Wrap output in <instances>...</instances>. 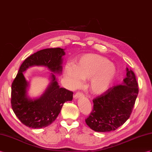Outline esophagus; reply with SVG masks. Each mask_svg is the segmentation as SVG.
Wrapping results in <instances>:
<instances>
[{
	"instance_id": "obj_1",
	"label": "esophagus",
	"mask_w": 152,
	"mask_h": 152,
	"mask_svg": "<svg viewBox=\"0 0 152 152\" xmlns=\"http://www.w3.org/2000/svg\"><path fill=\"white\" fill-rule=\"evenodd\" d=\"M82 96H83V93L80 91H77L75 94V96H74V98L77 99L78 98H80V97H82Z\"/></svg>"
}]
</instances>
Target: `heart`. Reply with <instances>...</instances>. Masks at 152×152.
Returning <instances> with one entry per match:
<instances>
[{
    "instance_id": "obj_1",
    "label": "heart",
    "mask_w": 152,
    "mask_h": 152,
    "mask_svg": "<svg viewBox=\"0 0 152 152\" xmlns=\"http://www.w3.org/2000/svg\"><path fill=\"white\" fill-rule=\"evenodd\" d=\"M115 65L107 58L98 54H88L80 57L72 66L67 65L65 74L74 87L81 84V80H89L88 87L95 94L105 92L115 78Z\"/></svg>"
}]
</instances>
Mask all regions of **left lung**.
<instances>
[{"mask_svg": "<svg viewBox=\"0 0 152 152\" xmlns=\"http://www.w3.org/2000/svg\"><path fill=\"white\" fill-rule=\"evenodd\" d=\"M126 71L122 84L110 87L92 100L93 109L85 119L92 130L99 132L114 131L130 118L139 87L134 72L128 68Z\"/></svg>", "mask_w": 152, "mask_h": 152, "instance_id": "8db88e82", "label": "left lung"}]
</instances>
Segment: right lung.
Here are the masks:
<instances>
[{"label": "right lung", "instance_id": "1", "mask_svg": "<svg viewBox=\"0 0 152 152\" xmlns=\"http://www.w3.org/2000/svg\"><path fill=\"white\" fill-rule=\"evenodd\" d=\"M64 49L60 48L38 50L28 57L20 65L11 85V107L14 113L26 126L42 128L55 121L65 102L72 101L73 92L60 88L56 77L52 73L51 83L40 98L31 99L27 96L28 83L23 72L31 66L48 67L53 72L62 71V56Z\"/></svg>", "mask_w": 152, "mask_h": 152}]
</instances>
